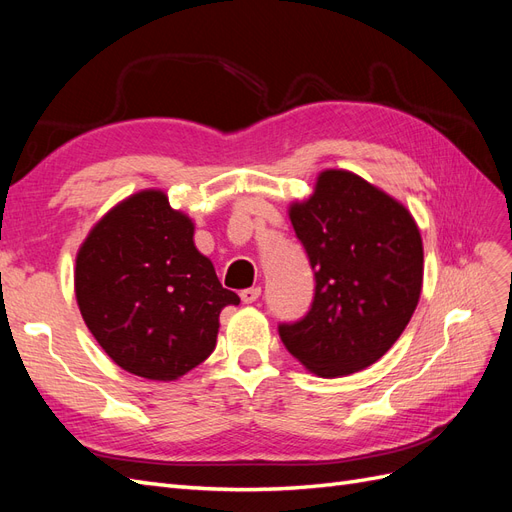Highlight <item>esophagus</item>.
<instances>
[{
  "instance_id": "obj_1",
  "label": "esophagus",
  "mask_w": 512,
  "mask_h": 512,
  "mask_svg": "<svg viewBox=\"0 0 512 512\" xmlns=\"http://www.w3.org/2000/svg\"><path fill=\"white\" fill-rule=\"evenodd\" d=\"M239 297H241L243 303H254V301H258V297H260V288H258V286L245 288V290H241Z\"/></svg>"
}]
</instances>
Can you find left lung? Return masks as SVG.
<instances>
[{"label": "left lung", "mask_w": 512, "mask_h": 512, "mask_svg": "<svg viewBox=\"0 0 512 512\" xmlns=\"http://www.w3.org/2000/svg\"><path fill=\"white\" fill-rule=\"evenodd\" d=\"M314 271V301L282 322L286 350L320 378L376 363L414 314L423 286V241L410 211L348 170H324L290 207Z\"/></svg>", "instance_id": "obj_1"}]
</instances>
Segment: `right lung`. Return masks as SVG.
I'll return each instance as SVG.
<instances>
[{"label":"right lung","instance_id":"add662e5","mask_svg":"<svg viewBox=\"0 0 512 512\" xmlns=\"http://www.w3.org/2000/svg\"><path fill=\"white\" fill-rule=\"evenodd\" d=\"M74 292L102 350L130 374L164 382L207 359L220 312L239 305L196 250L192 220L160 190L126 198L91 228Z\"/></svg>","mask_w":512,"mask_h":512}]
</instances>
